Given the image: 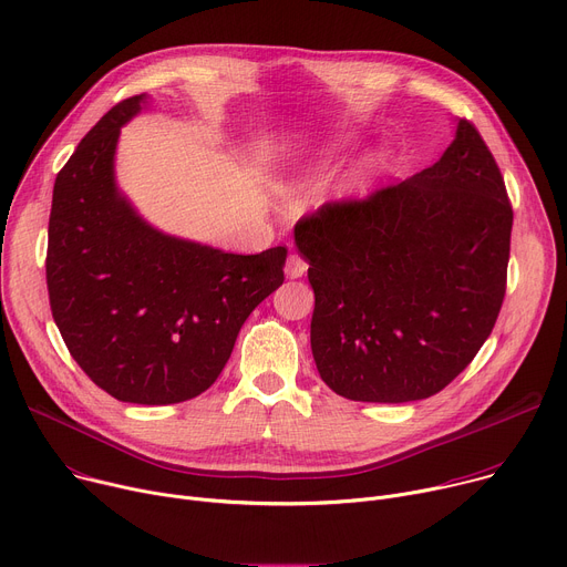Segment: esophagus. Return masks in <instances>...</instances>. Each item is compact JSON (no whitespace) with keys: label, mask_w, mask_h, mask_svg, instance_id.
I'll list each match as a JSON object with an SVG mask.
<instances>
[{"label":"esophagus","mask_w":567,"mask_h":567,"mask_svg":"<svg viewBox=\"0 0 567 567\" xmlns=\"http://www.w3.org/2000/svg\"><path fill=\"white\" fill-rule=\"evenodd\" d=\"M285 271H287V276H289V278H300V276H305V271H307L305 257H300L298 252H291V255L287 257V267H285Z\"/></svg>","instance_id":"esophagus-1"}]
</instances>
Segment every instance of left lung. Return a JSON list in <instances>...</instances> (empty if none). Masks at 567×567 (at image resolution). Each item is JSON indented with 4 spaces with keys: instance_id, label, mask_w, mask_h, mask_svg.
Here are the masks:
<instances>
[{
    "instance_id": "obj_1",
    "label": "left lung",
    "mask_w": 567,
    "mask_h": 567,
    "mask_svg": "<svg viewBox=\"0 0 567 567\" xmlns=\"http://www.w3.org/2000/svg\"><path fill=\"white\" fill-rule=\"evenodd\" d=\"M511 226L504 178L468 120L421 174L302 217L293 237L310 262L321 380L359 402L445 389L493 332Z\"/></svg>"
}]
</instances>
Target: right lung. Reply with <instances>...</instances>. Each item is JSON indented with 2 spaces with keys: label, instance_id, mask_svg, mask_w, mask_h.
Listing matches in <instances>:
<instances>
[{
  "label": "right lung",
  "instance_id": "right-lung-1",
  "mask_svg": "<svg viewBox=\"0 0 567 567\" xmlns=\"http://www.w3.org/2000/svg\"><path fill=\"white\" fill-rule=\"evenodd\" d=\"M128 96L79 142L54 183L47 241L51 317L83 373L133 404H174L210 389L248 315L285 280L287 248L257 255L163 235L115 185Z\"/></svg>",
  "mask_w": 567,
  "mask_h": 567
}]
</instances>
